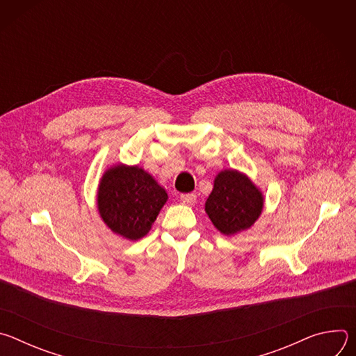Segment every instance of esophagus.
Listing matches in <instances>:
<instances>
[{
    "label": "esophagus",
    "mask_w": 356,
    "mask_h": 356,
    "mask_svg": "<svg viewBox=\"0 0 356 356\" xmlns=\"http://www.w3.org/2000/svg\"><path fill=\"white\" fill-rule=\"evenodd\" d=\"M180 200H181V202H184V204L191 206L195 202L197 195H195V193H184V194H180Z\"/></svg>",
    "instance_id": "1"
}]
</instances>
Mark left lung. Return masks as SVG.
Masks as SVG:
<instances>
[{
  "instance_id": "left-lung-1",
  "label": "left lung",
  "mask_w": 356,
  "mask_h": 356,
  "mask_svg": "<svg viewBox=\"0 0 356 356\" xmlns=\"http://www.w3.org/2000/svg\"><path fill=\"white\" fill-rule=\"evenodd\" d=\"M262 207L264 197L261 191L246 176L235 170L218 173L206 202L210 220L225 235L249 228L261 216Z\"/></svg>"
}]
</instances>
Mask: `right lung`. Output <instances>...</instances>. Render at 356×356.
<instances>
[{
    "label": "right lung",
    "mask_w": 356,
    "mask_h": 356,
    "mask_svg": "<svg viewBox=\"0 0 356 356\" xmlns=\"http://www.w3.org/2000/svg\"><path fill=\"white\" fill-rule=\"evenodd\" d=\"M168 200L166 191L138 166H115L101 179L98 210L104 222L128 239L145 236Z\"/></svg>",
    "instance_id": "add662e5"
}]
</instances>
